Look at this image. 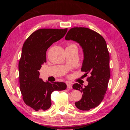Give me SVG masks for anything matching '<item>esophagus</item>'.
Masks as SVG:
<instances>
[{
    "label": "esophagus",
    "mask_w": 130,
    "mask_h": 130,
    "mask_svg": "<svg viewBox=\"0 0 130 130\" xmlns=\"http://www.w3.org/2000/svg\"><path fill=\"white\" fill-rule=\"evenodd\" d=\"M67 88H69V89L72 88V85L71 84L68 83L67 84Z\"/></svg>",
    "instance_id": "obj_1"
}]
</instances>
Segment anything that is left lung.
I'll use <instances>...</instances> for the list:
<instances>
[{
	"label": "left lung",
	"mask_w": 130,
	"mask_h": 130,
	"mask_svg": "<svg viewBox=\"0 0 130 130\" xmlns=\"http://www.w3.org/2000/svg\"><path fill=\"white\" fill-rule=\"evenodd\" d=\"M66 40H72L81 46L84 53V60L81 71L86 75L87 86L75 84L74 89L82 93L81 99L75 103L76 107L82 111L94 108L103 100L109 80V55L107 44L103 36L86 27H73L69 30L65 37Z\"/></svg>",
	"instance_id": "left-lung-1"
}]
</instances>
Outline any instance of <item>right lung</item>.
<instances>
[{"mask_svg":"<svg viewBox=\"0 0 130 130\" xmlns=\"http://www.w3.org/2000/svg\"><path fill=\"white\" fill-rule=\"evenodd\" d=\"M67 31V29H38L23 44L18 65L20 90L26 105L36 111L49 109L52 105V93L67 88L64 82H44L39 72L46 62L47 49L63 37Z\"/></svg>","mask_w":130,"mask_h":130,"instance_id":"right-lung-1","label":"right lung"}]
</instances>
